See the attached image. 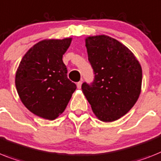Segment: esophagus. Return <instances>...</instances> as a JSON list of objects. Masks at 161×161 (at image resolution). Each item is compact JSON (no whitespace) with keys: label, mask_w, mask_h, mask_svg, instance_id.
<instances>
[{"label":"esophagus","mask_w":161,"mask_h":161,"mask_svg":"<svg viewBox=\"0 0 161 161\" xmlns=\"http://www.w3.org/2000/svg\"><path fill=\"white\" fill-rule=\"evenodd\" d=\"M81 86H82V81H79L77 83V87H78V88H81Z\"/></svg>","instance_id":"obj_1"}]
</instances>
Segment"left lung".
<instances>
[{"instance_id": "8db88e82", "label": "left lung", "mask_w": 161, "mask_h": 161, "mask_svg": "<svg viewBox=\"0 0 161 161\" xmlns=\"http://www.w3.org/2000/svg\"><path fill=\"white\" fill-rule=\"evenodd\" d=\"M88 60L94 74L82 90L97 118L119 119L132 109L141 92L142 71L132 51L105 35L86 38Z\"/></svg>"}]
</instances>
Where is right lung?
<instances>
[{"label": "right lung", "mask_w": 161, "mask_h": 161, "mask_svg": "<svg viewBox=\"0 0 161 161\" xmlns=\"http://www.w3.org/2000/svg\"><path fill=\"white\" fill-rule=\"evenodd\" d=\"M72 38L44 40L28 50L20 61L15 86L28 110L43 119L53 120L65 110L76 84L67 77L62 60Z\"/></svg>", "instance_id": "obj_1"}]
</instances>
